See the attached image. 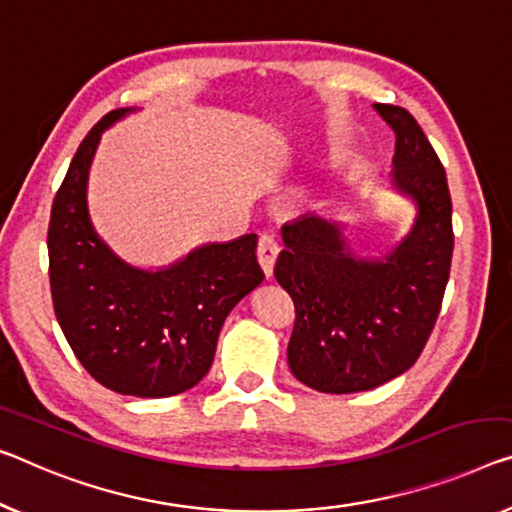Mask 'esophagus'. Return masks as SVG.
<instances>
[{
    "instance_id": "esophagus-1",
    "label": "esophagus",
    "mask_w": 512,
    "mask_h": 512,
    "mask_svg": "<svg viewBox=\"0 0 512 512\" xmlns=\"http://www.w3.org/2000/svg\"><path fill=\"white\" fill-rule=\"evenodd\" d=\"M278 253H280L278 241L273 239L271 234H264L257 243V262H259V266H262L266 278L273 276V266H276Z\"/></svg>"
}]
</instances>
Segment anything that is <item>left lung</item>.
<instances>
[{
    "mask_svg": "<svg viewBox=\"0 0 512 512\" xmlns=\"http://www.w3.org/2000/svg\"><path fill=\"white\" fill-rule=\"evenodd\" d=\"M395 131L391 188L414 204L411 230L381 257L354 253L345 223L315 213L282 227L276 280L292 296V375L319 393L370 391L421 356L451 273L453 204L444 165L411 114L375 103Z\"/></svg>",
    "mask_w": 512,
    "mask_h": 512,
    "instance_id": "1",
    "label": "left lung"
}]
</instances>
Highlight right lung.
Here are the masks:
<instances>
[{
	"label": "right lung",
	"instance_id": "add662e5",
	"mask_svg": "<svg viewBox=\"0 0 512 512\" xmlns=\"http://www.w3.org/2000/svg\"><path fill=\"white\" fill-rule=\"evenodd\" d=\"M98 121L75 151L52 202L50 289L68 345L98 384L135 398H170L200 384L227 315L264 280L257 234L204 243L177 262L142 269L105 243L87 207L89 167L112 124Z\"/></svg>",
	"mask_w": 512,
	"mask_h": 512
}]
</instances>
